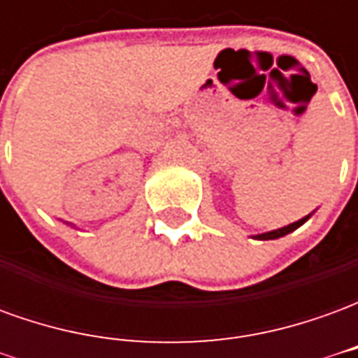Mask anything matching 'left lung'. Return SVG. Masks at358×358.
I'll list each match as a JSON object with an SVG mask.
<instances>
[{
    "label": "left lung",
    "instance_id": "8db88e82",
    "mask_svg": "<svg viewBox=\"0 0 358 358\" xmlns=\"http://www.w3.org/2000/svg\"><path fill=\"white\" fill-rule=\"evenodd\" d=\"M305 220H308V217L301 218V220H297V222H293V224L289 226H284V228H280V230H272V232H266V234H261V236H255L257 240H276V238H282V236H285V234L293 232V230H297Z\"/></svg>",
    "mask_w": 358,
    "mask_h": 358
}]
</instances>
